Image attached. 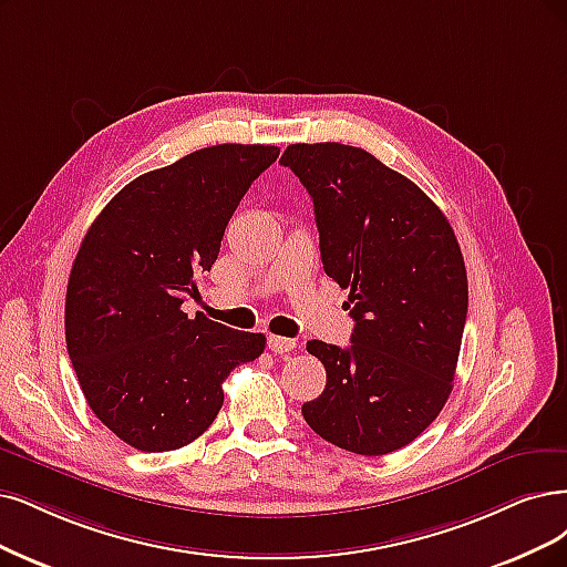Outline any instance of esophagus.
<instances>
[{
    "mask_svg": "<svg viewBox=\"0 0 567 567\" xmlns=\"http://www.w3.org/2000/svg\"><path fill=\"white\" fill-rule=\"evenodd\" d=\"M297 348L295 339H285V337H268V350L276 354H287Z\"/></svg>",
    "mask_w": 567,
    "mask_h": 567,
    "instance_id": "1",
    "label": "esophagus"
}]
</instances>
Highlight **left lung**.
I'll use <instances>...</instances> for the list:
<instances>
[{
    "label": "left lung",
    "instance_id": "obj_1",
    "mask_svg": "<svg viewBox=\"0 0 567 567\" xmlns=\"http://www.w3.org/2000/svg\"><path fill=\"white\" fill-rule=\"evenodd\" d=\"M280 163L316 207L324 272L350 289V348L308 341L327 385L306 423L329 444L385 455L421 436L453 390L467 270L449 219L360 146L289 144Z\"/></svg>",
    "mask_w": 567,
    "mask_h": 567
}]
</instances>
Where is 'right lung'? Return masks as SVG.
I'll return each instance as SVG.
<instances>
[{
  "label": "right lung",
  "instance_id": "right-lung-1",
  "mask_svg": "<svg viewBox=\"0 0 567 567\" xmlns=\"http://www.w3.org/2000/svg\"><path fill=\"white\" fill-rule=\"evenodd\" d=\"M280 150L217 144L144 173L83 236L65 299V339L89 406L137 451L198 439L224 404L221 383L257 360L264 333L182 310L196 272L217 261L224 228Z\"/></svg>",
  "mask_w": 567,
  "mask_h": 567
}]
</instances>
